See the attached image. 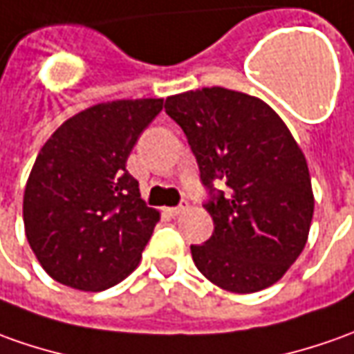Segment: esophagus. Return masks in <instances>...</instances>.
Here are the masks:
<instances>
[{"label": "esophagus", "instance_id": "34e87169", "mask_svg": "<svg viewBox=\"0 0 354 354\" xmlns=\"http://www.w3.org/2000/svg\"><path fill=\"white\" fill-rule=\"evenodd\" d=\"M167 211H168V215H170V217H178L180 213H184V211H187V203H186V201H184V203H180L178 207H170V209H167Z\"/></svg>", "mask_w": 354, "mask_h": 354}]
</instances>
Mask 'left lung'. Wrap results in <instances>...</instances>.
Wrapping results in <instances>:
<instances>
[{"mask_svg":"<svg viewBox=\"0 0 354 354\" xmlns=\"http://www.w3.org/2000/svg\"><path fill=\"white\" fill-rule=\"evenodd\" d=\"M165 110L184 129L211 196L215 230L192 246L196 268L238 295L271 287L308 240L314 194L304 153L273 108L238 91H187L168 96Z\"/></svg>","mask_w":354,"mask_h":354,"instance_id":"obj_1","label":"left lung"}]
</instances>
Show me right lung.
<instances>
[{
	"instance_id": "obj_1",
	"label": "right lung",
	"mask_w": 354,
	"mask_h": 354,
	"mask_svg": "<svg viewBox=\"0 0 354 354\" xmlns=\"http://www.w3.org/2000/svg\"><path fill=\"white\" fill-rule=\"evenodd\" d=\"M162 98L112 100L66 120L40 149L26 180L28 244L50 277L98 292L139 266L160 218L126 162Z\"/></svg>"
}]
</instances>
